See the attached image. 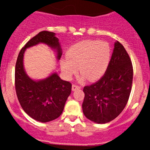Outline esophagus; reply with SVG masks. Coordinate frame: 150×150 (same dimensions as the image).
<instances>
[{"instance_id":"1","label":"esophagus","mask_w":150,"mask_h":150,"mask_svg":"<svg viewBox=\"0 0 150 150\" xmlns=\"http://www.w3.org/2000/svg\"><path fill=\"white\" fill-rule=\"evenodd\" d=\"M80 88H81V87H80V86L75 85V84L72 85V90H73V91H75V90H77V89H80Z\"/></svg>"}]
</instances>
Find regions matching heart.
I'll return each instance as SVG.
<instances>
[{
	"label": "heart",
	"instance_id": "heart-1",
	"mask_svg": "<svg viewBox=\"0 0 150 150\" xmlns=\"http://www.w3.org/2000/svg\"><path fill=\"white\" fill-rule=\"evenodd\" d=\"M111 57L108 43L99 40H85L67 50L66 58L61 61L63 73L67 77L76 73L79 68L82 80L87 77L95 81L101 78L107 70Z\"/></svg>",
	"mask_w": 150,
	"mask_h": 150
}]
</instances>
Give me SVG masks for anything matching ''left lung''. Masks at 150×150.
<instances>
[{
  "label": "left lung",
  "mask_w": 150,
  "mask_h": 150,
  "mask_svg": "<svg viewBox=\"0 0 150 150\" xmlns=\"http://www.w3.org/2000/svg\"><path fill=\"white\" fill-rule=\"evenodd\" d=\"M133 68L125 48L116 42L106 73L99 81L83 89L82 111L95 123H108L122 112L131 92Z\"/></svg>",
  "instance_id": "1"
}]
</instances>
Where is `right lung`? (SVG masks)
<instances>
[{
  "instance_id": "obj_1",
  "label": "right lung",
  "mask_w": 150,
  "mask_h": 150,
  "mask_svg": "<svg viewBox=\"0 0 150 150\" xmlns=\"http://www.w3.org/2000/svg\"><path fill=\"white\" fill-rule=\"evenodd\" d=\"M44 43L57 49L58 59L62 56L58 38L54 32L42 31L22 48L18 56L15 70V85L17 97L24 111L31 118L39 122L51 121L61 116L72 85L62 80L56 73L45 80L34 81L27 75L23 67V56L27 48Z\"/></svg>"
}]
</instances>
